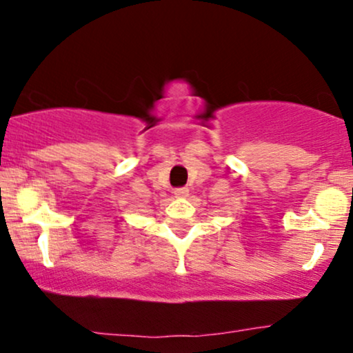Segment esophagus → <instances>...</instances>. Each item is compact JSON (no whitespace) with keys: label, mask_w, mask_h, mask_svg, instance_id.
<instances>
[{"label":"esophagus","mask_w":353,"mask_h":353,"mask_svg":"<svg viewBox=\"0 0 353 353\" xmlns=\"http://www.w3.org/2000/svg\"><path fill=\"white\" fill-rule=\"evenodd\" d=\"M188 188H178V190L173 191V194H175V197H178V199H183V197H188Z\"/></svg>","instance_id":"esophagus-1"}]
</instances>
